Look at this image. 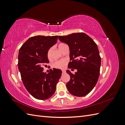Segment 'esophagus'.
Returning <instances> with one entry per match:
<instances>
[{
  "label": "esophagus",
  "mask_w": 125,
  "mask_h": 125,
  "mask_svg": "<svg viewBox=\"0 0 125 125\" xmlns=\"http://www.w3.org/2000/svg\"><path fill=\"white\" fill-rule=\"evenodd\" d=\"M62 73H66V71L65 70H62Z\"/></svg>",
  "instance_id": "1"
}]
</instances>
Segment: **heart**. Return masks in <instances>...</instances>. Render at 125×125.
<instances>
[{
    "label": "heart",
    "mask_w": 125,
    "mask_h": 125,
    "mask_svg": "<svg viewBox=\"0 0 125 125\" xmlns=\"http://www.w3.org/2000/svg\"><path fill=\"white\" fill-rule=\"evenodd\" d=\"M63 45H65V44H60L59 45V48L60 49V47L62 46ZM51 51L52 49H50L48 50V52H47V57L48 58H50L51 57ZM67 63V60L66 59H62L58 60V61L54 63V67L55 68H59V69H63L65 68L66 66V64Z\"/></svg>",
    "instance_id": "obj_1"
}]
</instances>
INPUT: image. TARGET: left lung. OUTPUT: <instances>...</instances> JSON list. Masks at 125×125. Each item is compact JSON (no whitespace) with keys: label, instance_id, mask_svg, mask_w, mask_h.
<instances>
[{"label":"left lung","instance_id":"8db88e82","mask_svg":"<svg viewBox=\"0 0 125 125\" xmlns=\"http://www.w3.org/2000/svg\"><path fill=\"white\" fill-rule=\"evenodd\" d=\"M58 39L69 46L71 62L68 68L77 70L75 74L66 71L70 77L67 88L72 95L84 96L93 90L99 77L101 58L97 45L84 33L59 36Z\"/></svg>","mask_w":125,"mask_h":125}]
</instances>
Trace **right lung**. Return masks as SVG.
Listing matches in <instances>:
<instances>
[{
    "mask_svg": "<svg viewBox=\"0 0 125 125\" xmlns=\"http://www.w3.org/2000/svg\"><path fill=\"white\" fill-rule=\"evenodd\" d=\"M58 36L37 35L22 45L18 55V69L26 89L36 99L44 100L54 94L62 71L53 69L46 74L43 66L49 63L47 52L57 43Z\"/></svg>",
    "mask_w": 125,
    "mask_h": 125,
    "instance_id": "right-lung-1",
    "label": "right lung"
}]
</instances>
